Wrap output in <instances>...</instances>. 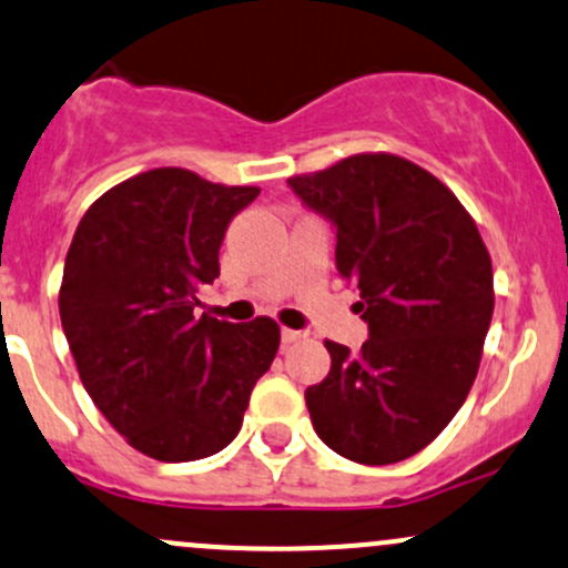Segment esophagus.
Returning <instances> with one entry per match:
<instances>
[{
  "instance_id": "obj_1",
  "label": "esophagus",
  "mask_w": 568,
  "mask_h": 568,
  "mask_svg": "<svg viewBox=\"0 0 568 568\" xmlns=\"http://www.w3.org/2000/svg\"><path fill=\"white\" fill-rule=\"evenodd\" d=\"M280 336H283V345H294V342L304 339V336H307V334L296 332V328H283V334H280Z\"/></svg>"
}]
</instances>
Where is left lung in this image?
Returning <instances> with one entry per match:
<instances>
[{
    "mask_svg": "<svg viewBox=\"0 0 568 568\" xmlns=\"http://www.w3.org/2000/svg\"><path fill=\"white\" fill-rule=\"evenodd\" d=\"M336 226V270L361 291L369 339H326L332 372L310 385L317 436L366 466L404 460L445 432L475 385L494 317V266L456 193L394 153H355L288 178Z\"/></svg>",
    "mask_w": 568,
    "mask_h": 568,
    "instance_id": "8db88e82",
    "label": "left lung"
}]
</instances>
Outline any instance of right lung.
<instances>
[{
  "label": "right lung",
  "instance_id": "obj_1",
  "mask_svg": "<svg viewBox=\"0 0 568 568\" xmlns=\"http://www.w3.org/2000/svg\"><path fill=\"white\" fill-rule=\"evenodd\" d=\"M258 191L161 166L104 191L72 236L59 313L80 379L110 426L155 460L223 450L280 347L272 317L193 315L199 285L221 274L229 221Z\"/></svg>",
  "mask_w": 568,
  "mask_h": 568
}]
</instances>
